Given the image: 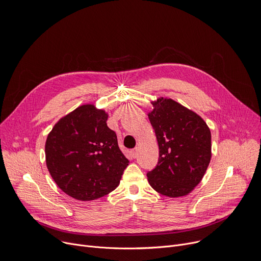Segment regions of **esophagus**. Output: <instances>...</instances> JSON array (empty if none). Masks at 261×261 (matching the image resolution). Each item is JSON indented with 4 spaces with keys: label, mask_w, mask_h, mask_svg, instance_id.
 <instances>
[{
    "label": "esophagus",
    "mask_w": 261,
    "mask_h": 261,
    "mask_svg": "<svg viewBox=\"0 0 261 261\" xmlns=\"http://www.w3.org/2000/svg\"><path fill=\"white\" fill-rule=\"evenodd\" d=\"M137 151H138L137 148H135V149H133V150L131 151V154H132L133 158H136V157H137Z\"/></svg>",
    "instance_id": "34e87169"
}]
</instances>
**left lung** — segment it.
Segmentation results:
<instances>
[{"mask_svg":"<svg viewBox=\"0 0 261 261\" xmlns=\"http://www.w3.org/2000/svg\"><path fill=\"white\" fill-rule=\"evenodd\" d=\"M148 113L159 147L156 168L147 174L153 189L163 196L188 195L201 182L211 159V133L203 118L168 99L151 102Z\"/></svg>","mask_w":261,"mask_h":261,"instance_id":"1","label":"left lung"}]
</instances>
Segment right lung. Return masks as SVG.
Here are the masks:
<instances>
[{"label":"right lung","instance_id":"right-lung-1","mask_svg":"<svg viewBox=\"0 0 261 261\" xmlns=\"http://www.w3.org/2000/svg\"><path fill=\"white\" fill-rule=\"evenodd\" d=\"M107 118L105 110L85 104L60 118L46 137V168L61 191L76 200L114 191L129 163Z\"/></svg>","mask_w":261,"mask_h":261}]
</instances>
